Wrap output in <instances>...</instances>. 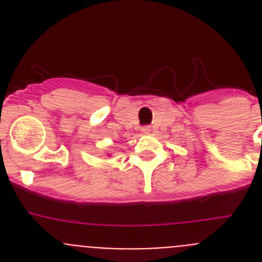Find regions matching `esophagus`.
Here are the masks:
<instances>
[{
    "instance_id": "obj_1",
    "label": "esophagus",
    "mask_w": 262,
    "mask_h": 262,
    "mask_svg": "<svg viewBox=\"0 0 262 262\" xmlns=\"http://www.w3.org/2000/svg\"><path fill=\"white\" fill-rule=\"evenodd\" d=\"M142 133L143 134H149V133H151V127H149V126H143L142 127Z\"/></svg>"
}]
</instances>
